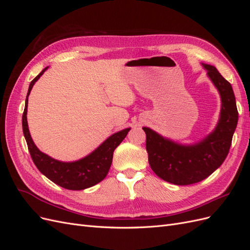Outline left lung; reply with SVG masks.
<instances>
[{"label": "left lung", "instance_id": "obj_1", "mask_svg": "<svg viewBox=\"0 0 250 250\" xmlns=\"http://www.w3.org/2000/svg\"><path fill=\"white\" fill-rule=\"evenodd\" d=\"M201 64L221 98L220 118L215 129L199 142L184 145L143 127L151 169L158 177L177 186L199 183L220 167L229 154L238 124L236 98L230 83L215 66Z\"/></svg>", "mask_w": 250, "mask_h": 250}]
</instances>
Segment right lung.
<instances>
[{
	"mask_svg": "<svg viewBox=\"0 0 250 250\" xmlns=\"http://www.w3.org/2000/svg\"><path fill=\"white\" fill-rule=\"evenodd\" d=\"M48 67L49 66L44 67L29 85L25 109L21 120L22 132H24V137L26 139L32 161L35 164L36 168L44 176L48 177L54 184L67 188V190H84V188L99 184L100 181L106 177L112 163L113 151L126 138L130 128H125L123 130L111 134L99 147L96 148L93 152H90L88 155L75 162H62L42 152L36 147L31 138V134H30L27 122V108L30 92H31L35 82L41 78L42 75L47 71Z\"/></svg>",
	"mask_w": 250,
	"mask_h": 250,
	"instance_id": "right-lung-1",
	"label": "right lung"
}]
</instances>
